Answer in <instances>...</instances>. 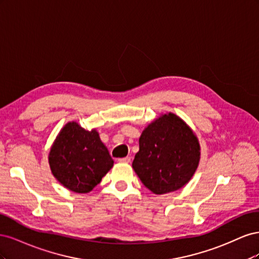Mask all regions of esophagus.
Wrapping results in <instances>:
<instances>
[{
  "label": "esophagus",
  "instance_id": "obj_1",
  "mask_svg": "<svg viewBox=\"0 0 259 259\" xmlns=\"http://www.w3.org/2000/svg\"><path fill=\"white\" fill-rule=\"evenodd\" d=\"M120 163H130L131 162V156H125V158L117 160Z\"/></svg>",
  "mask_w": 259,
  "mask_h": 259
}]
</instances>
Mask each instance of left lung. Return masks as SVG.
<instances>
[{
  "mask_svg": "<svg viewBox=\"0 0 259 259\" xmlns=\"http://www.w3.org/2000/svg\"><path fill=\"white\" fill-rule=\"evenodd\" d=\"M200 144L192 130L174 113L163 114L144 130L133 168L155 194L183 188L200 161Z\"/></svg>",
  "mask_w": 259,
  "mask_h": 259,
  "instance_id": "obj_1",
  "label": "left lung"
}]
</instances>
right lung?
Listing matches in <instances>:
<instances>
[{
  "label": "right lung",
  "instance_id": "1",
  "mask_svg": "<svg viewBox=\"0 0 259 259\" xmlns=\"http://www.w3.org/2000/svg\"><path fill=\"white\" fill-rule=\"evenodd\" d=\"M49 163L54 177L76 193L92 191L113 166L98 132L86 131L76 122L62 127L51 148Z\"/></svg>",
  "mask_w": 259,
  "mask_h": 259
}]
</instances>
